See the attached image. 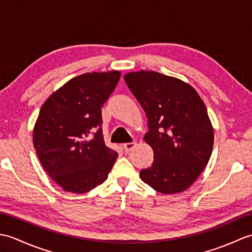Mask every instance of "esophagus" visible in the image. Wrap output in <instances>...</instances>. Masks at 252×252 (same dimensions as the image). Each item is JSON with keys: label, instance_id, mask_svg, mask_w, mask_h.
Here are the masks:
<instances>
[{"label": "esophagus", "instance_id": "1", "mask_svg": "<svg viewBox=\"0 0 252 252\" xmlns=\"http://www.w3.org/2000/svg\"><path fill=\"white\" fill-rule=\"evenodd\" d=\"M135 145H136V143L135 142H132V143H126V144H123V149H125V151L127 153V152H130L131 149H133L135 147Z\"/></svg>", "mask_w": 252, "mask_h": 252}]
</instances>
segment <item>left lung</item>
<instances>
[{
	"mask_svg": "<svg viewBox=\"0 0 252 252\" xmlns=\"http://www.w3.org/2000/svg\"><path fill=\"white\" fill-rule=\"evenodd\" d=\"M125 81L145 111L153 148L144 183L162 194H176L194 183L210 159L213 127L196 90L180 79L156 71L129 72Z\"/></svg>",
	"mask_w": 252,
	"mask_h": 252,
	"instance_id": "1",
	"label": "left lung"
}]
</instances>
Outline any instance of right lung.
Listing matches in <instances>:
<instances>
[{"mask_svg":"<svg viewBox=\"0 0 252 252\" xmlns=\"http://www.w3.org/2000/svg\"><path fill=\"white\" fill-rule=\"evenodd\" d=\"M121 73H83L63 84L42 105L33 146L42 167L63 190L83 194L104 183L118 157L107 147L101 106Z\"/></svg>","mask_w":252,"mask_h":252,"instance_id":"right-lung-1","label":"right lung"}]
</instances>
